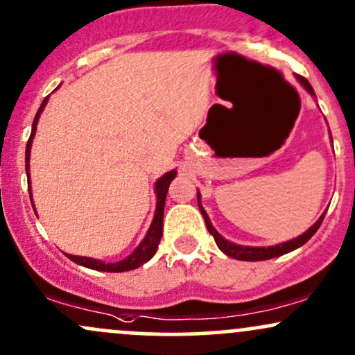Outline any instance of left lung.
I'll use <instances>...</instances> for the list:
<instances>
[{
    "label": "left lung",
    "mask_w": 355,
    "mask_h": 355,
    "mask_svg": "<svg viewBox=\"0 0 355 355\" xmlns=\"http://www.w3.org/2000/svg\"><path fill=\"white\" fill-rule=\"evenodd\" d=\"M296 79H298L300 85L303 86L304 89L311 94V96L315 98V91H313V87H311L310 83H308L304 78H301V76H296ZM330 139H331V135H330ZM198 207H200V211H201V215H203L205 223H207L208 232L213 235V239H215L218 249L222 250L223 254H227L228 257H234V259H237V261H266V259L279 257V255L288 254V252H291V250L298 249V247L303 245V243H306L308 240L313 237L315 232L320 228V225H322L323 218H325V213H327V211L323 213V215L320 216V218L316 220V222L311 225V227L308 228L303 235H300V237L288 240V242H281V243H277V245H270V247H250V245H239V243L230 242V240L222 237V235L216 232V228L213 227L211 222H209L208 213L205 211L203 205H201L200 191H198Z\"/></svg>",
    "instance_id": "obj_1"
}]
</instances>
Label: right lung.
Masks as SVG:
<instances>
[{"label":"right lung","instance_id":"obj_1","mask_svg":"<svg viewBox=\"0 0 355 355\" xmlns=\"http://www.w3.org/2000/svg\"><path fill=\"white\" fill-rule=\"evenodd\" d=\"M49 96L42 101L39 112H37L35 118H33V125H32V133H30V139L26 142V150H25V171H26V178H28V191L32 194V188H30V152H32V142L33 137H35L37 132V123H39V118L44 112L45 105H47ZM176 178V169L169 171V173L164 174L162 178H159L155 181V198H157V203H155V211H154V218H152L150 227H148L146 237H144L142 242L139 243L135 250L130 255L123 259V261L118 262H103L100 259H93V257H83V255H71L67 254V257L71 259L72 262L76 264L83 266V268L87 269H94V270H103V272H125V270H132L140 268L142 264L150 261L154 257V254L157 252V245L161 242L162 237V220H164V205H166V196H167V189H169L171 181ZM30 201H32V196H30ZM35 209V208H33Z\"/></svg>","mask_w":355,"mask_h":355}]
</instances>
